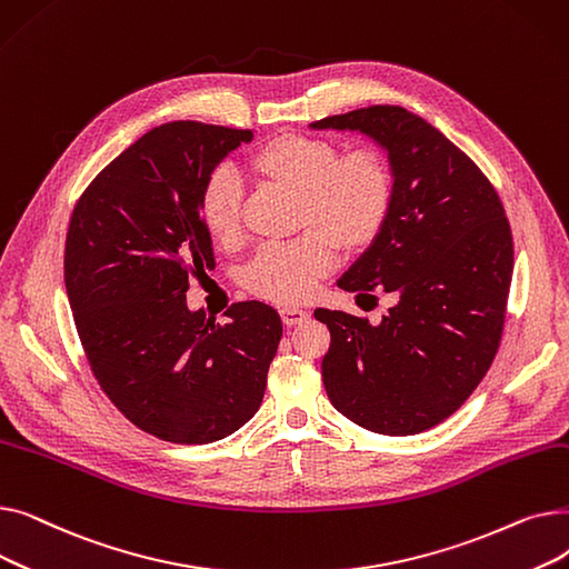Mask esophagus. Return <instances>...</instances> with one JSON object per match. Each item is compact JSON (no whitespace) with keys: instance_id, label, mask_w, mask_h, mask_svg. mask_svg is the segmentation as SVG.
I'll return each instance as SVG.
<instances>
[{"instance_id":"34e87169","label":"esophagus","mask_w":569,"mask_h":569,"mask_svg":"<svg viewBox=\"0 0 569 569\" xmlns=\"http://www.w3.org/2000/svg\"><path fill=\"white\" fill-rule=\"evenodd\" d=\"M279 313H281L283 325H288V327L302 325V322H307V320H309V313H307V311H302V309H295V307H283Z\"/></svg>"}]
</instances>
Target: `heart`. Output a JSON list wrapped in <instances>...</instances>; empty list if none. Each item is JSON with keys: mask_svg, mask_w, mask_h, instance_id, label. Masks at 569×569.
I'll return each instance as SVG.
<instances>
[{"mask_svg": "<svg viewBox=\"0 0 569 569\" xmlns=\"http://www.w3.org/2000/svg\"><path fill=\"white\" fill-rule=\"evenodd\" d=\"M247 172L264 184L297 193V230L302 237L264 247L244 269V288L269 302H302L330 272L337 251H367L387 226L395 202V172L378 147H339L316 136L277 133L253 147ZM198 214L202 230L219 247L242 237V187L217 168L204 179Z\"/></svg>", "mask_w": 569, "mask_h": 569, "instance_id": "1", "label": "heart"}]
</instances>
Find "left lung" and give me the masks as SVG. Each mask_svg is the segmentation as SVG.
Here are the masks:
<instances>
[{
  "instance_id": "left-lung-1",
  "label": "left lung",
  "mask_w": 569,
  "mask_h": 569,
  "mask_svg": "<svg viewBox=\"0 0 569 569\" xmlns=\"http://www.w3.org/2000/svg\"><path fill=\"white\" fill-rule=\"evenodd\" d=\"M390 152L395 202L376 244L339 286L395 307L371 325L316 309L330 330L322 382L332 406L382 436L422 433L472 395L500 348L515 269L512 228L489 177L427 119L369 106L318 119Z\"/></svg>"
}]
</instances>
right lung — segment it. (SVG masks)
Returning <instances> with one entry per match:
<instances>
[{
  "label": "right lung",
  "instance_id": "1",
  "mask_svg": "<svg viewBox=\"0 0 569 569\" xmlns=\"http://www.w3.org/2000/svg\"><path fill=\"white\" fill-rule=\"evenodd\" d=\"M251 129L170 122L112 159L78 198L64 283L76 330L103 395L140 431L204 445L258 412L281 318L237 302L217 325L187 309L191 279L214 269L198 214L204 179Z\"/></svg>",
  "mask_w": 569,
  "mask_h": 569
}]
</instances>
